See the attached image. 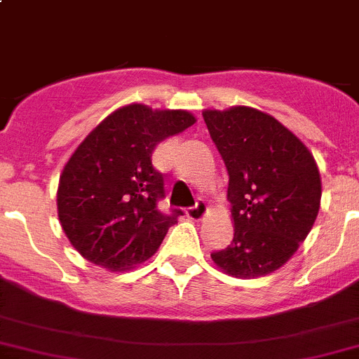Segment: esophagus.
I'll use <instances>...</instances> for the list:
<instances>
[{"instance_id": "obj_1", "label": "esophagus", "mask_w": 359, "mask_h": 359, "mask_svg": "<svg viewBox=\"0 0 359 359\" xmlns=\"http://www.w3.org/2000/svg\"><path fill=\"white\" fill-rule=\"evenodd\" d=\"M205 212H207V205H205V201H196V205L194 207H189L186 210V215L189 219H193V221H200L201 217L205 215Z\"/></svg>"}]
</instances>
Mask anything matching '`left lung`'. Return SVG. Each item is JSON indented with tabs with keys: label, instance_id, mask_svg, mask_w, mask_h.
Listing matches in <instances>:
<instances>
[{
	"label": "left lung",
	"instance_id": "left-lung-1",
	"mask_svg": "<svg viewBox=\"0 0 359 359\" xmlns=\"http://www.w3.org/2000/svg\"><path fill=\"white\" fill-rule=\"evenodd\" d=\"M228 170L235 235L210 254L233 277L276 272L307 238L321 203V177L309 149L268 114L249 107L205 110Z\"/></svg>",
	"mask_w": 359,
	"mask_h": 359
}]
</instances>
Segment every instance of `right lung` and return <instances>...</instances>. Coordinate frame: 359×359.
<instances>
[{"label": "right lung", "mask_w": 359, "mask_h": 359, "mask_svg": "<svg viewBox=\"0 0 359 359\" xmlns=\"http://www.w3.org/2000/svg\"><path fill=\"white\" fill-rule=\"evenodd\" d=\"M193 124L186 110L128 105L76 147L59 179L57 212L66 236L86 259L117 272L158 250L182 210L158 208L165 179L152 166V152Z\"/></svg>", "instance_id": "obj_1"}]
</instances>
